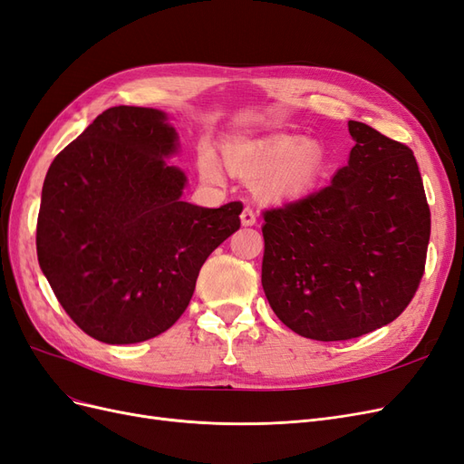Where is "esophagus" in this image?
<instances>
[{
    "label": "esophagus",
    "instance_id": "1",
    "mask_svg": "<svg viewBox=\"0 0 464 464\" xmlns=\"http://www.w3.org/2000/svg\"><path fill=\"white\" fill-rule=\"evenodd\" d=\"M240 220H242L244 227H254V224L257 222V215H256V210L251 208V207H246V208L242 210Z\"/></svg>",
    "mask_w": 464,
    "mask_h": 464
}]
</instances>
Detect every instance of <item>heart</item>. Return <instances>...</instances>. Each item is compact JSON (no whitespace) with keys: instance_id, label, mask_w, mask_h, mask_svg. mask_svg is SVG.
I'll list each match as a JSON object with an SVG mask.
<instances>
[{"instance_id":"b5f03b06","label":"heart","mask_w":464,"mask_h":464,"mask_svg":"<svg viewBox=\"0 0 464 464\" xmlns=\"http://www.w3.org/2000/svg\"><path fill=\"white\" fill-rule=\"evenodd\" d=\"M228 170L246 179L259 180L261 198L288 201L310 191L323 174L325 157L315 143L294 137H276L271 141H236L224 147ZM199 174L208 184H222L224 172L210 149L199 152Z\"/></svg>"}]
</instances>
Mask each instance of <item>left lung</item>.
Returning a JSON list of instances; mask_svg holds the SVG:
<instances>
[{
    "mask_svg": "<svg viewBox=\"0 0 464 464\" xmlns=\"http://www.w3.org/2000/svg\"><path fill=\"white\" fill-rule=\"evenodd\" d=\"M331 184L263 213L261 285L276 317L314 341L395 321L424 275L430 207L414 152L362 121Z\"/></svg>",
    "mask_w": 464,
    "mask_h": 464,
    "instance_id": "left-lung-1",
    "label": "left lung"
}]
</instances>
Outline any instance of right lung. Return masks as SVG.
Masks as SVG:
<instances>
[{
	"mask_svg": "<svg viewBox=\"0 0 464 464\" xmlns=\"http://www.w3.org/2000/svg\"><path fill=\"white\" fill-rule=\"evenodd\" d=\"M176 150L164 111L114 106L48 168L38 263L65 314L96 341L133 344L170 329L207 257L240 228V201H181L186 174L164 159Z\"/></svg>",
	"mask_w": 464,
	"mask_h": 464,
	"instance_id": "obj_1",
	"label": "right lung"
}]
</instances>
